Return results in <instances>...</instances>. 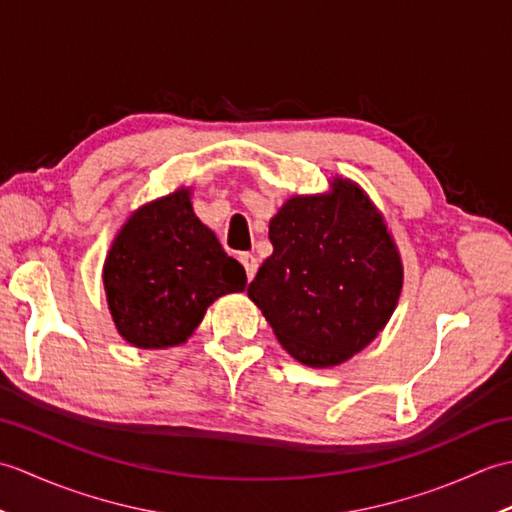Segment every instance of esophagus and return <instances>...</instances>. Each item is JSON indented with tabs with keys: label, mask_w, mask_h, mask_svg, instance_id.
I'll return each instance as SVG.
<instances>
[{
	"label": "esophagus",
	"mask_w": 512,
	"mask_h": 512,
	"mask_svg": "<svg viewBox=\"0 0 512 512\" xmlns=\"http://www.w3.org/2000/svg\"><path fill=\"white\" fill-rule=\"evenodd\" d=\"M239 262H242V266H244V270H246L248 281L253 279L255 273H257V257L250 255V253H242V255H239Z\"/></svg>",
	"instance_id": "34e87169"
}]
</instances>
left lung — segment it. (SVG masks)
Segmentation results:
<instances>
[{"label": "left lung", "instance_id": "left-lung-1", "mask_svg": "<svg viewBox=\"0 0 512 512\" xmlns=\"http://www.w3.org/2000/svg\"><path fill=\"white\" fill-rule=\"evenodd\" d=\"M270 255L250 281L281 347L308 367L350 361L394 314L402 259L383 213L356 182L292 195L270 220Z\"/></svg>", "mask_w": 512, "mask_h": 512}]
</instances>
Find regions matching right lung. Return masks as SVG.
<instances>
[{"mask_svg": "<svg viewBox=\"0 0 512 512\" xmlns=\"http://www.w3.org/2000/svg\"><path fill=\"white\" fill-rule=\"evenodd\" d=\"M103 286L118 334L140 350H167L187 343L215 299L242 292L246 273L180 187L127 217L107 250Z\"/></svg>", "mask_w": 512, "mask_h": 512, "instance_id": "add662e5", "label": "right lung"}]
</instances>
